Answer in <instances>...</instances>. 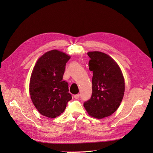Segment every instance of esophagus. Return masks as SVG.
<instances>
[{"mask_svg":"<svg viewBox=\"0 0 153 153\" xmlns=\"http://www.w3.org/2000/svg\"><path fill=\"white\" fill-rule=\"evenodd\" d=\"M73 96H74V98L76 99V100H77V99L79 98V97H80V94H77L74 95Z\"/></svg>","mask_w":153,"mask_h":153,"instance_id":"1","label":"esophagus"}]
</instances>
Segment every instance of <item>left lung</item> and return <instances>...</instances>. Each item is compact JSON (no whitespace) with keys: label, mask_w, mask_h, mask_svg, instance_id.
Returning a JSON list of instances; mask_svg holds the SVG:
<instances>
[{"label":"left lung","mask_w":153,"mask_h":153,"mask_svg":"<svg viewBox=\"0 0 153 153\" xmlns=\"http://www.w3.org/2000/svg\"><path fill=\"white\" fill-rule=\"evenodd\" d=\"M89 65L93 73L92 92L84 106L89 115L102 119L117 110L124 94V80L118 64L109 55L101 52H89Z\"/></svg>","instance_id":"obj_1"}]
</instances>
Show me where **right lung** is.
Instances as JSON below:
<instances>
[{
	"instance_id": "add662e5",
	"label": "right lung",
	"mask_w": 153,
	"mask_h": 153,
	"mask_svg": "<svg viewBox=\"0 0 153 153\" xmlns=\"http://www.w3.org/2000/svg\"><path fill=\"white\" fill-rule=\"evenodd\" d=\"M70 56L65 53L52 50L43 54L34 67L29 85L30 98L44 116H59L72 99L68 92V83L62 80Z\"/></svg>"
}]
</instances>
